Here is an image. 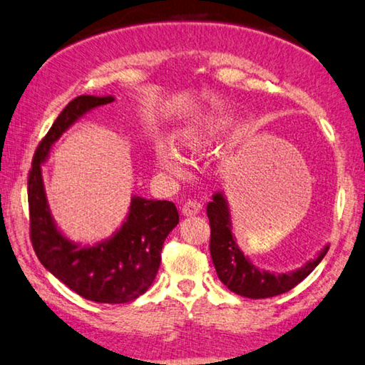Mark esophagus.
<instances>
[{
	"instance_id": "esophagus-1",
	"label": "esophagus",
	"mask_w": 365,
	"mask_h": 365,
	"mask_svg": "<svg viewBox=\"0 0 365 365\" xmlns=\"http://www.w3.org/2000/svg\"><path fill=\"white\" fill-rule=\"evenodd\" d=\"M200 210H201V204H200V202H196V201H187V202L183 204V207H182V214H183L185 217H193V215H196Z\"/></svg>"
}]
</instances>
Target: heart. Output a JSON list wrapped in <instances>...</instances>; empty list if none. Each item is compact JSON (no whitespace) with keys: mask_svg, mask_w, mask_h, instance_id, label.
<instances>
[{"mask_svg":"<svg viewBox=\"0 0 365 365\" xmlns=\"http://www.w3.org/2000/svg\"><path fill=\"white\" fill-rule=\"evenodd\" d=\"M217 123L212 118H204L201 121L190 124L182 132V138L187 147L190 148H204L212 142L215 135ZM156 160L164 174L169 177H183L187 174V160L177 148V145L170 140H164L156 147Z\"/></svg>","mask_w":365,"mask_h":365,"instance_id":"1","label":"heart"}]
</instances>
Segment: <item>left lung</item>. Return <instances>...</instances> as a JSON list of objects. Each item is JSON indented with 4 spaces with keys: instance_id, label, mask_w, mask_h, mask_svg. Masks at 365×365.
Wrapping results in <instances>:
<instances>
[{
    "instance_id": "left-lung-1",
    "label": "left lung",
    "mask_w": 365,
    "mask_h": 365,
    "mask_svg": "<svg viewBox=\"0 0 365 365\" xmlns=\"http://www.w3.org/2000/svg\"><path fill=\"white\" fill-rule=\"evenodd\" d=\"M207 217L210 223V257L215 271L225 286L231 292L247 298H269L289 292L298 282L311 274L321 260L326 257L329 244L303 267L279 273L258 268L257 264L241 250L233 236L230 204L223 191H215L207 204Z\"/></svg>"
}]
</instances>
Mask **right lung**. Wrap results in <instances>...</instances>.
<instances>
[{
  "label": "right lung",
  "mask_w": 365,
  "mask_h": 365,
  "mask_svg": "<svg viewBox=\"0 0 365 365\" xmlns=\"http://www.w3.org/2000/svg\"><path fill=\"white\" fill-rule=\"evenodd\" d=\"M113 101V96H79L71 101L38 145L29 175L30 233L39 262L73 292L97 303H128L147 292L160 269L165 237L178 223L174 202L134 195L121 227L105 240L76 242L57 227L46 195L43 164L65 130Z\"/></svg>",
  "instance_id": "1"
}]
</instances>
